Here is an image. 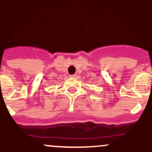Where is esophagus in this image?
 Instances as JSON below:
<instances>
[{"mask_svg": "<svg viewBox=\"0 0 152 152\" xmlns=\"http://www.w3.org/2000/svg\"><path fill=\"white\" fill-rule=\"evenodd\" d=\"M76 76H77V74L70 75V77H71V78H76Z\"/></svg>", "mask_w": 152, "mask_h": 152, "instance_id": "1", "label": "esophagus"}]
</instances>
